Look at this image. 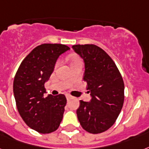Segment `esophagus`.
Instances as JSON below:
<instances>
[{
    "label": "esophagus",
    "instance_id": "1",
    "mask_svg": "<svg viewBox=\"0 0 149 149\" xmlns=\"http://www.w3.org/2000/svg\"><path fill=\"white\" fill-rule=\"evenodd\" d=\"M71 97H72V96H71V95H66L67 100H70V98H71Z\"/></svg>",
    "mask_w": 149,
    "mask_h": 149
}]
</instances>
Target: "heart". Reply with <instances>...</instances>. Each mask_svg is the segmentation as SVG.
<instances>
[{"label": "heart", "mask_w": 149, "mask_h": 149, "mask_svg": "<svg viewBox=\"0 0 149 149\" xmlns=\"http://www.w3.org/2000/svg\"><path fill=\"white\" fill-rule=\"evenodd\" d=\"M80 62V59L78 58H72V60H71V63H72V62Z\"/></svg>", "instance_id": "1"}]
</instances>
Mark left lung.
I'll list each match as a JSON object with an SVG mask.
<instances>
[{
	"label": "left lung",
	"mask_w": 149,
	"mask_h": 149,
	"mask_svg": "<svg viewBox=\"0 0 149 149\" xmlns=\"http://www.w3.org/2000/svg\"><path fill=\"white\" fill-rule=\"evenodd\" d=\"M72 49L85 63L84 81L91 91V101L80 100L78 120L91 134L106 131L114 124L124 102V83L112 58L95 44H77Z\"/></svg>",
	"instance_id": "8db88e82"
}]
</instances>
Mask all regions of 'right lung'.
<instances>
[{
    "mask_svg": "<svg viewBox=\"0 0 149 149\" xmlns=\"http://www.w3.org/2000/svg\"><path fill=\"white\" fill-rule=\"evenodd\" d=\"M70 49L65 44H40L22 60L15 73L13 92L17 109L27 126L37 132H54L62 120L66 97L61 94L44 97V83L58 56Z\"/></svg>",
    "mask_w": 149,
    "mask_h": 149,
    "instance_id": "1",
    "label": "right lung"
}]
</instances>
